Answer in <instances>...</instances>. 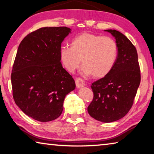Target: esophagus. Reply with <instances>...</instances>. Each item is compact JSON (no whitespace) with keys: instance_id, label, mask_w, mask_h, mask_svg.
<instances>
[{"instance_id":"obj_1","label":"esophagus","mask_w":154,"mask_h":154,"mask_svg":"<svg viewBox=\"0 0 154 154\" xmlns=\"http://www.w3.org/2000/svg\"><path fill=\"white\" fill-rule=\"evenodd\" d=\"M75 84H76L77 88H80L84 86L85 82L82 79V78H77V79H75Z\"/></svg>"}]
</instances>
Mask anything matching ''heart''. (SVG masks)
Returning a JSON list of instances; mask_svg holds the SVG:
<instances>
[{"label":"heart","instance_id":"obj_1","mask_svg":"<svg viewBox=\"0 0 154 154\" xmlns=\"http://www.w3.org/2000/svg\"><path fill=\"white\" fill-rule=\"evenodd\" d=\"M118 47L113 38L92 33L75 36L70 47H62L60 58L68 71L72 72L82 62V74L95 78L107 75L116 64Z\"/></svg>","mask_w":154,"mask_h":154}]
</instances>
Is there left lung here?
I'll list each match as a JSON object with an SVG mask.
<instances>
[{
  "instance_id": "1",
  "label": "left lung",
  "mask_w": 154,
  "mask_h": 154,
  "mask_svg": "<svg viewBox=\"0 0 154 154\" xmlns=\"http://www.w3.org/2000/svg\"><path fill=\"white\" fill-rule=\"evenodd\" d=\"M114 36L118 47L117 60L111 71L92 83L93 100L88 113L98 121L109 123L126 116L131 109L140 82L137 49L123 34L105 30Z\"/></svg>"
}]
</instances>
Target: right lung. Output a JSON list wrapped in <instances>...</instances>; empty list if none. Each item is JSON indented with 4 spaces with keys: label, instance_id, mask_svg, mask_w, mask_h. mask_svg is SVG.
I'll return each mask as SVG.
<instances>
[{
    "label": "right lung",
    "instance_id": "right-lung-1",
    "mask_svg": "<svg viewBox=\"0 0 154 154\" xmlns=\"http://www.w3.org/2000/svg\"><path fill=\"white\" fill-rule=\"evenodd\" d=\"M67 27L41 28L18 47L11 72L15 103L28 116L46 122L58 118L65 96L74 90L73 78L62 66L61 43Z\"/></svg>",
    "mask_w": 154,
    "mask_h": 154
}]
</instances>
